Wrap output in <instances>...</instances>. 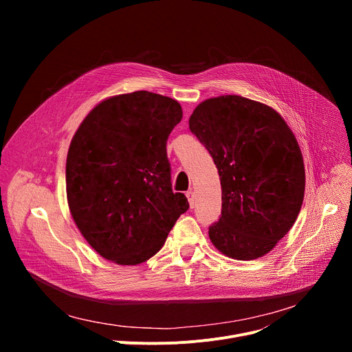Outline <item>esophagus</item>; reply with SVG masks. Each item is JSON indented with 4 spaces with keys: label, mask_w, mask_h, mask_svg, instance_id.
<instances>
[{
    "label": "esophagus",
    "mask_w": 352,
    "mask_h": 352,
    "mask_svg": "<svg viewBox=\"0 0 352 352\" xmlns=\"http://www.w3.org/2000/svg\"><path fill=\"white\" fill-rule=\"evenodd\" d=\"M186 197H188V200H189V205H190V208H193V206L196 205L195 192H193V190H188V192H186Z\"/></svg>",
    "instance_id": "34e87169"
}]
</instances>
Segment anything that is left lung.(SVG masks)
Returning <instances> with one entry per match:
<instances>
[{"label": "left lung", "instance_id": "left-lung-1", "mask_svg": "<svg viewBox=\"0 0 352 352\" xmlns=\"http://www.w3.org/2000/svg\"><path fill=\"white\" fill-rule=\"evenodd\" d=\"M189 129L209 150L221 182V216L209 227L210 241L238 261L269 254L304 202L305 167L292 131L272 107L234 94L200 103Z\"/></svg>", "mask_w": 352, "mask_h": 352}]
</instances>
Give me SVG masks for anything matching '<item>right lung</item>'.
Wrapping results in <instances>:
<instances>
[{"label":"right lung","mask_w":352,"mask_h":352,"mask_svg":"<svg viewBox=\"0 0 352 352\" xmlns=\"http://www.w3.org/2000/svg\"><path fill=\"white\" fill-rule=\"evenodd\" d=\"M182 118L177 100L139 90L97 104L72 138L67 197L79 231L98 255L139 265L156 255L189 209L174 193L167 139Z\"/></svg>","instance_id":"1"}]
</instances>
